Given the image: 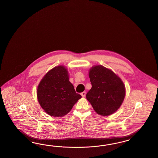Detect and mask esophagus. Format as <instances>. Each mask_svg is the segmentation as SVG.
Instances as JSON below:
<instances>
[{"instance_id": "34e87169", "label": "esophagus", "mask_w": 158, "mask_h": 158, "mask_svg": "<svg viewBox=\"0 0 158 158\" xmlns=\"http://www.w3.org/2000/svg\"><path fill=\"white\" fill-rule=\"evenodd\" d=\"M81 95L82 96L83 98H84V97H85V96H86V92H82L81 94Z\"/></svg>"}]
</instances>
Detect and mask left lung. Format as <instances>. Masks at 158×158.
Masks as SVG:
<instances>
[{"mask_svg": "<svg viewBox=\"0 0 158 158\" xmlns=\"http://www.w3.org/2000/svg\"><path fill=\"white\" fill-rule=\"evenodd\" d=\"M92 88L86 99L95 112L101 116L114 114L122 105L126 95L125 86L119 76L102 65L89 70Z\"/></svg>", "mask_w": 158, "mask_h": 158, "instance_id": "obj_1", "label": "left lung"}]
</instances>
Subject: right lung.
Returning a JSON list of instances; mask_svg holds the SVG:
<instances>
[{
    "label": "right lung",
    "mask_w": 158,
    "mask_h": 158,
    "mask_svg": "<svg viewBox=\"0 0 158 158\" xmlns=\"http://www.w3.org/2000/svg\"><path fill=\"white\" fill-rule=\"evenodd\" d=\"M68 69L62 65L48 71L38 85V102L45 112L52 116L62 117L80 99L69 80Z\"/></svg>",
    "instance_id": "1"
}]
</instances>
